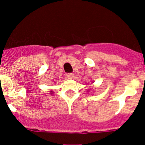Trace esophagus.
Instances as JSON below:
<instances>
[{"instance_id":"obj_1","label":"esophagus","mask_w":145,"mask_h":145,"mask_svg":"<svg viewBox=\"0 0 145 145\" xmlns=\"http://www.w3.org/2000/svg\"><path fill=\"white\" fill-rule=\"evenodd\" d=\"M67 78L69 79H72L73 78V74L72 73H67Z\"/></svg>"}]
</instances>
